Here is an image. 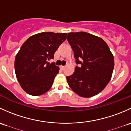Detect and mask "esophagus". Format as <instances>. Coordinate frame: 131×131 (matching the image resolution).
<instances>
[{"label": "esophagus", "instance_id": "obj_1", "mask_svg": "<svg viewBox=\"0 0 131 131\" xmlns=\"http://www.w3.org/2000/svg\"><path fill=\"white\" fill-rule=\"evenodd\" d=\"M60 67H61V69H62V70H64V68H65V66H60Z\"/></svg>", "mask_w": 131, "mask_h": 131}]
</instances>
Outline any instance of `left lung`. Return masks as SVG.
<instances>
[{"mask_svg": "<svg viewBox=\"0 0 131 131\" xmlns=\"http://www.w3.org/2000/svg\"><path fill=\"white\" fill-rule=\"evenodd\" d=\"M67 41L79 64L66 77L69 86L80 96L96 95L109 83L114 70V56L108 46L101 38L83 31L69 33Z\"/></svg>", "mask_w": 131, "mask_h": 131, "instance_id": "8db88e82", "label": "left lung"}]
</instances>
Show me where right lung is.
<instances>
[{"mask_svg": "<svg viewBox=\"0 0 131 131\" xmlns=\"http://www.w3.org/2000/svg\"><path fill=\"white\" fill-rule=\"evenodd\" d=\"M67 38V33L43 32L27 39L16 55L15 72L21 88L28 94L39 96L50 89L59 68L54 53Z\"/></svg>", "mask_w": 131, "mask_h": 131, "instance_id": "right-lung-1", "label": "right lung"}]
</instances>
